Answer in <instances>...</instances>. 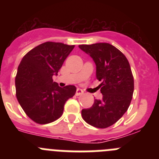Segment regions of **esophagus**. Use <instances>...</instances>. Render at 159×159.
Returning a JSON list of instances; mask_svg holds the SVG:
<instances>
[{"instance_id": "1", "label": "esophagus", "mask_w": 159, "mask_h": 159, "mask_svg": "<svg viewBox=\"0 0 159 159\" xmlns=\"http://www.w3.org/2000/svg\"><path fill=\"white\" fill-rule=\"evenodd\" d=\"M82 94H84V92H83L82 90L80 89V88H78V89L76 90V92H75V95H82Z\"/></svg>"}]
</instances>
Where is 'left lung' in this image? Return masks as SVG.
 Returning <instances> with one entry per match:
<instances>
[{
  "label": "left lung",
  "mask_w": 159,
  "mask_h": 159,
  "mask_svg": "<svg viewBox=\"0 0 159 159\" xmlns=\"http://www.w3.org/2000/svg\"><path fill=\"white\" fill-rule=\"evenodd\" d=\"M79 48L90 55L96 65V78L102 99H95L92 107L83 109L81 115L88 124L107 128L127 111L134 92V77L127 57L108 43L81 44Z\"/></svg>",
  "instance_id": "left-lung-1"
}]
</instances>
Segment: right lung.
I'll return each instance as SVG.
<instances>
[{"label":"right lung","mask_w":159,"mask_h":159,"mask_svg":"<svg viewBox=\"0 0 159 159\" xmlns=\"http://www.w3.org/2000/svg\"><path fill=\"white\" fill-rule=\"evenodd\" d=\"M75 45L45 42L29 52L18 66L15 79L16 95L25 114L35 123L47 124L63 115L67 100L76 88H60L53 82Z\"/></svg>","instance_id":"add662e5"}]
</instances>
